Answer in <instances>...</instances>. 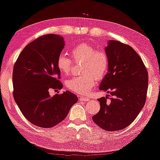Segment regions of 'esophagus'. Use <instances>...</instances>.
I'll use <instances>...</instances> for the list:
<instances>
[{
  "instance_id": "1",
  "label": "esophagus",
  "mask_w": 160,
  "mask_h": 160,
  "mask_svg": "<svg viewBox=\"0 0 160 160\" xmlns=\"http://www.w3.org/2000/svg\"><path fill=\"white\" fill-rule=\"evenodd\" d=\"M81 101H84V102H87L89 101V98H87V97H83V96H80V98H79Z\"/></svg>"
}]
</instances>
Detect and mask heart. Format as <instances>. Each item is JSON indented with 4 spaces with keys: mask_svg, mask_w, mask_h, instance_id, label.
Listing matches in <instances>:
<instances>
[{
    "mask_svg": "<svg viewBox=\"0 0 160 160\" xmlns=\"http://www.w3.org/2000/svg\"><path fill=\"white\" fill-rule=\"evenodd\" d=\"M71 55L75 62L83 61L82 75L77 76L67 81L66 86L70 90L78 93L85 94L90 92L96 80L103 79L108 73L109 59L103 50H97L92 45L82 43L71 50ZM73 62L65 54H60L57 60L59 70L65 75L72 72Z\"/></svg>",
    "mask_w": 160,
    "mask_h": 160,
    "instance_id": "heart-1",
    "label": "heart"
}]
</instances>
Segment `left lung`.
I'll return each instance as SVG.
<instances>
[{"label":"left lung","instance_id":"1","mask_svg":"<svg viewBox=\"0 0 160 160\" xmlns=\"http://www.w3.org/2000/svg\"><path fill=\"white\" fill-rule=\"evenodd\" d=\"M109 68L99 86L107 91L98 99L101 109L92 117L100 127L108 132L130 125L144 107L148 88V72L141 57L129 45L110 40L105 48Z\"/></svg>","mask_w":160,"mask_h":160}]
</instances>
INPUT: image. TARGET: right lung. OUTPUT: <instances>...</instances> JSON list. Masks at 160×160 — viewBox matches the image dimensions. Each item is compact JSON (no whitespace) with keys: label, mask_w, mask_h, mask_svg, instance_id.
Masks as SVG:
<instances>
[{"label":"right lung","mask_w":160,"mask_h":160,"mask_svg":"<svg viewBox=\"0 0 160 160\" xmlns=\"http://www.w3.org/2000/svg\"><path fill=\"white\" fill-rule=\"evenodd\" d=\"M64 47L62 37L42 36L24 47L13 66L14 100L23 116L39 127L58 124L78 100L68 90L49 95L50 89L62 88L57 60Z\"/></svg>","instance_id":"obj_1"}]
</instances>
